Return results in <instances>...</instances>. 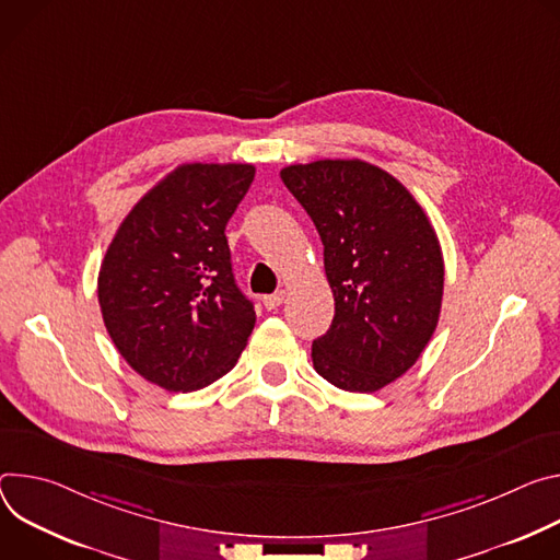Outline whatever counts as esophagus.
Returning <instances> with one entry per match:
<instances>
[{
	"label": "esophagus",
	"instance_id": "1",
	"mask_svg": "<svg viewBox=\"0 0 560 560\" xmlns=\"http://www.w3.org/2000/svg\"><path fill=\"white\" fill-rule=\"evenodd\" d=\"M262 302H265L267 308H278V306L284 302V291H276V293H271V295H265Z\"/></svg>",
	"mask_w": 560,
	"mask_h": 560
}]
</instances>
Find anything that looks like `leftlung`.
Returning <instances> with one entry per match:
<instances>
[{
  "label": "left lung",
  "instance_id": "8db88e82",
  "mask_svg": "<svg viewBox=\"0 0 560 560\" xmlns=\"http://www.w3.org/2000/svg\"><path fill=\"white\" fill-rule=\"evenodd\" d=\"M280 177L320 233L336 300L314 366L338 389L378 392L436 331L445 282L436 231L405 186L369 162L291 164Z\"/></svg>",
  "mask_w": 560,
  "mask_h": 560
}]
</instances>
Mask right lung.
Returning <instances> with one entry per match:
<instances>
[{"label": "right lung", "instance_id": "right-lung-1", "mask_svg": "<svg viewBox=\"0 0 560 560\" xmlns=\"http://www.w3.org/2000/svg\"><path fill=\"white\" fill-rule=\"evenodd\" d=\"M254 164H182L131 209L100 267L106 331L142 378L202 389L235 366L256 325L237 289L226 222Z\"/></svg>", "mask_w": 560, "mask_h": 560}]
</instances>
